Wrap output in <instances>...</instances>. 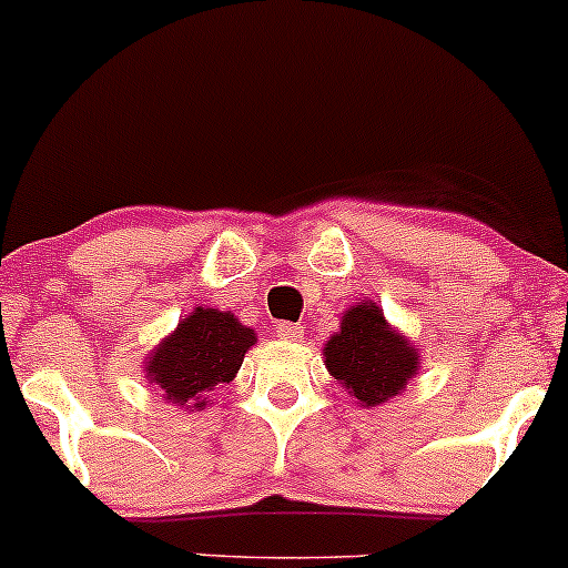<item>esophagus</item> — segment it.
Here are the masks:
<instances>
[{"instance_id":"esophagus-1","label":"esophagus","mask_w":568,"mask_h":568,"mask_svg":"<svg viewBox=\"0 0 568 568\" xmlns=\"http://www.w3.org/2000/svg\"><path fill=\"white\" fill-rule=\"evenodd\" d=\"M276 333H278V338H284V342H301L303 338V327L295 323H282Z\"/></svg>"}]
</instances>
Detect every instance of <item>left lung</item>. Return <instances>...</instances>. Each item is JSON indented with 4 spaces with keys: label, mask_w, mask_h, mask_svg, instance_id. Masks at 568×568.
<instances>
[{
    "label": "left lung",
    "mask_w": 568,
    "mask_h": 568,
    "mask_svg": "<svg viewBox=\"0 0 568 568\" xmlns=\"http://www.w3.org/2000/svg\"><path fill=\"white\" fill-rule=\"evenodd\" d=\"M323 355L333 379L364 407L402 394L407 379L418 374L420 358L415 344L385 323L383 308L369 301L344 312L342 327L327 338Z\"/></svg>",
    "instance_id": "obj_1"
}]
</instances>
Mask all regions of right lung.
Instances as JSON below:
<instances>
[{"label":"right lung","instance_id":"right-lung-1","mask_svg":"<svg viewBox=\"0 0 568 568\" xmlns=\"http://www.w3.org/2000/svg\"><path fill=\"white\" fill-rule=\"evenodd\" d=\"M251 344H256V333L235 314L196 306L150 353L144 372L150 385L163 390V399L204 410L210 390L235 379Z\"/></svg>","mask_w":568,"mask_h":568}]
</instances>
